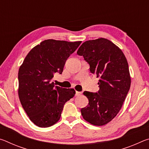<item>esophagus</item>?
Segmentation results:
<instances>
[{"instance_id":"obj_1","label":"esophagus","mask_w":149,"mask_h":149,"mask_svg":"<svg viewBox=\"0 0 149 149\" xmlns=\"http://www.w3.org/2000/svg\"><path fill=\"white\" fill-rule=\"evenodd\" d=\"M80 95H81V92H79V91H75V95L76 96H79Z\"/></svg>"}]
</instances>
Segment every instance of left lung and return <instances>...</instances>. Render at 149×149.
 Here are the masks:
<instances>
[{
	"mask_svg": "<svg viewBox=\"0 0 149 149\" xmlns=\"http://www.w3.org/2000/svg\"><path fill=\"white\" fill-rule=\"evenodd\" d=\"M77 54L83 56L90 72L99 77L97 93L84 91L89 104L81 109L83 118L95 125H104L119 112L131 85L129 66L123 52L109 40L84 42Z\"/></svg>",
	"mask_w": 149,
	"mask_h": 149,
	"instance_id": "obj_1",
	"label": "left lung"
}]
</instances>
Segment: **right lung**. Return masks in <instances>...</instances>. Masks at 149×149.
Segmentation results:
<instances>
[{
    "instance_id": "1",
    "label": "right lung",
    "mask_w": 149,
    "mask_h": 149,
    "mask_svg": "<svg viewBox=\"0 0 149 149\" xmlns=\"http://www.w3.org/2000/svg\"><path fill=\"white\" fill-rule=\"evenodd\" d=\"M81 41L48 39L30 50L19 67L18 95L30 120L40 127H48L60 120L68 100L74 97L73 89L54 86L55 73L61 74L65 63Z\"/></svg>"
}]
</instances>
